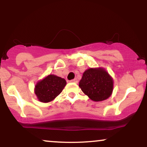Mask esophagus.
<instances>
[{"label":"esophagus","instance_id":"1","mask_svg":"<svg viewBox=\"0 0 147 147\" xmlns=\"http://www.w3.org/2000/svg\"><path fill=\"white\" fill-rule=\"evenodd\" d=\"M70 82H72V83H77V82H78V81H77V79H72L71 81H70Z\"/></svg>","mask_w":147,"mask_h":147}]
</instances>
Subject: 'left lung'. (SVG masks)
<instances>
[{"instance_id": "left-lung-1", "label": "left lung", "mask_w": 147, "mask_h": 147, "mask_svg": "<svg viewBox=\"0 0 147 147\" xmlns=\"http://www.w3.org/2000/svg\"><path fill=\"white\" fill-rule=\"evenodd\" d=\"M79 87L91 100L101 101L111 95L113 80L103 68H89L83 73Z\"/></svg>"}]
</instances>
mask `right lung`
<instances>
[{"instance_id": "obj_1", "label": "right lung", "mask_w": 147, "mask_h": 147, "mask_svg": "<svg viewBox=\"0 0 147 147\" xmlns=\"http://www.w3.org/2000/svg\"><path fill=\"white\" fill-rule=\"evenodd\" d=\"M66 82L54 75H50L38 83L35 93L41 102L47 103L55 99L65 87Z\"/></svg>"}]
</instances>
